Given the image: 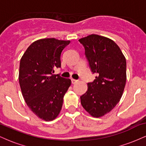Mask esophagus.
I'll return each mask as SVG.
<instances>
[{"mask_svg":"<svg viewBox=\"0 0 146 146\" xmlns=\"http://www.w3.org/2000/svg\"><path fill=\"white\" fill-rule=\"evenodd\" d=\"M71 82L72 84H75L76 82H78V80H75V79H71Z\"/></svg>","mask_w":146,"mask_h":146,"instance_id":"obj_1","label":"esophagus"}]
</instances>
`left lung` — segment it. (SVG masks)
Here are the masks:
<instances>
[{"mask_svg": "<svg viewBox=\"0 0 146 146\" xmlns=\"http://www.w3.org/2000/svg\"><path fill=\"white\" fill-rule=\"evenodd\" d=\"M93 73L97 76L88 83L80 97L83 108L94 117L109 113L120 101L126 82V60L119 46L111 39L91 34L79 40Z\"/></svg>", "mask_w": 146, "mask_h": 146, "instance_id": "8db88e82", "label": "left lung"}]
</instances>
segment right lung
I'll return each instance as SVG.
<instances>
[{
    "instance_id": "1",
    "label": "right lung",
    "mask_w": 146,
    "mask_h": 146,
    "mask_svg": "<svg viewBox=\"0 0 146 146\" xmlns=\"http://www.w3.org/2000/svg\"><path fill=\"white\" fill-rule=\"evenodd\" d=\"M70 40L44 38L31 44L20 62L19 83L28 107L46 121L59 115L63 98L71 84L70 79L53 75L61 66L60 56Z\"/></svg>"
}]
</instances>
